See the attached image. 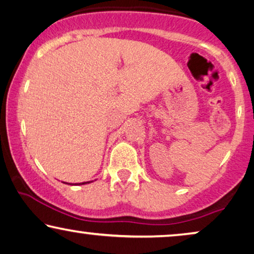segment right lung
Instances as JSON below:
<instances>
[{"instance_id": "add662e5", "label": "right lung", "mask_w": 254, "mask_h": 254, "mask_svg": "<svg viewBox=\"0 0 254 254\" xmlns=\"http://www.w3.org/2000/svg\"><path fill=\"white\" fill-rule=\"evenodd\" d=\"M84 184H89V182H85V183H78V184H75V185H84ZM71 185V184H70Z\"/></svg>"}]
</instances>
